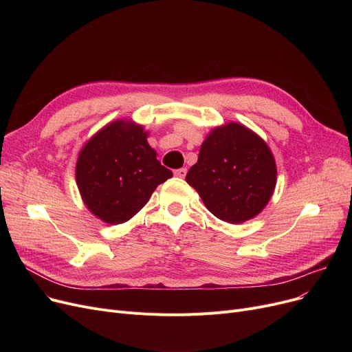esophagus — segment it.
I'll return each mask as SVG.
<instances>
[{"mask_svg":"<svg viewBox=\"0 0 352 352\" xmlns=\"http://www.w3.org/2000/svg\"><path fill=\"white\" fill-rule=\"evenodd\" d=\"M174 174H175V177H178V178H184L187 175V168H179V170H175L174 171Z\"/></svg>","mask_w":352,"mask_h":352,"instance_id":"obj_1","label":"esophagus"}]
</instances>
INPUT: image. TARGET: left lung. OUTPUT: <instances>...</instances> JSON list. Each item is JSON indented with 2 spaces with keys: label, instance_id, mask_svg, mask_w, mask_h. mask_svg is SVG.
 I'll return each mask as SVG.
<instances>
[{
  "label": "left lung",
  "instance_id": "left-lung-1",
  "mask_svg": "<svg viewBox=\"0 0 352 352\" xmlns=\"http://www.w3.org/2000/svg\"><path fill=\"white\" fill-rule=\"evenodd\" d=\"M206 207L217 218L239 224L268 204L276 166L268 145L236 122L218 126L199 148L187 177Z\"/></svg>",
  "mask_w": 352,
  "mask_h": 352
}]
</instances>
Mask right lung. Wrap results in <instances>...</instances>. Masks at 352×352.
Masks as SVG:
<instances>
[{
    "mask_svg": "<svg viewBox=\"0 0 352 352\" xmlns=\"http://www.w3.org/2000/svg\"><path fill=\"white\" fill-rule=\"evenodd\" d=\"M76 177L88 210L108 224H122L173 173L157 160L142 126L114 121L84 145Z\"/></svg>",
    "mask_w": 352,
    "mask_h": 352,
    "instance_id": "1",
    "label": "right lung"
}]
</instances>
